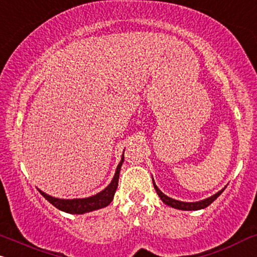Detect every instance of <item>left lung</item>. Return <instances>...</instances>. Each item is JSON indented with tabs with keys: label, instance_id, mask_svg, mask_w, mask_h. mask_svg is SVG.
Here are the masks:
<instances>
[{
	"label": "left lung",
	"instance_id": "left-lung-1",
	"mask_svg": "<svg viewBox=\"0 0 257 257\" xmlns=\"http://www.w3.org/2000/svg\"><path fill=\"white\" fill-rule=\"evenodd\" d=\"M153 179V177H152ZM153 185H154V189H156L157 194H158L160 200L163 201L165 205H168L170 207H172V208H176V209H181V211H199V209H203L206 208V207H208L211 203L214 201L217 197L220 195V194L224 191V189H221L220 191H218L217 194H214V195L207 197L205 200H201V201H196V202H183V201H178V200H175L172 199V197H169L168 195H165V194L162 193L160 189L156 185V182L153 181Z\"/></svg>",
	"mask_w": 257,
	"mask_h": 257
}]
</instances>
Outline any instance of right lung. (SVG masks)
Instances as JSON below:
<instances>
[{
    "label": "right lung",
    "instance_id": "right-lung-1",
    "mask_svg": "<svg viewBox=\"0 0 257 257\" xmlns=\"http://www.w3.org/2000/svg\"><path fill=\"white\" fill-rule=\"evenodd\" d=\"M123 160H124V151H123L122 158L118 165H117L115 176H113L112 181L107 185L105 189H103L100 193L95 194V195L83 197V199H58V197H54L45 194L44 191L39 190V193L45 197L52 206H55L60 211H63L69 214H83V213H88L92 211H97V209L104 208V207L109 206L111 201L113 200L115 196L117 185H118V178H119V171L120 166H122Z\"/></svg>",
    "mask_w": 257,
    "mask_h": 257
}]
</instances>
